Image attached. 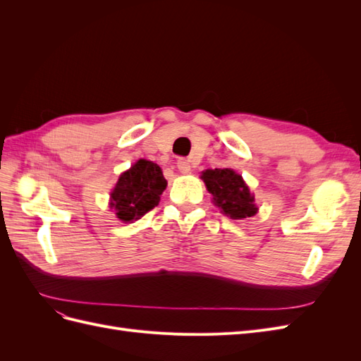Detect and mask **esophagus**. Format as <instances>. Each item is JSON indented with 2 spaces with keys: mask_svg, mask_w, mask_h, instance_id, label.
Wrapping results in <instances>:
<instances>
[{
  "mask_svg": "<svg viewBox=\"0 0 361 361\" xmlns=\"http://www.w3.org/2000/svg\"><path fill=\"white\" fill-rule=\"evenodd\" d=\"M178 169H179L180 173H190L191 171L190 161L187 158H179L178 159Z\"/></svg>",
  "mask_w": 361,
  "mask_h": 361,
  "instance_id": "esophagus-1",
  "label": "esophagus"
}]
</instances>
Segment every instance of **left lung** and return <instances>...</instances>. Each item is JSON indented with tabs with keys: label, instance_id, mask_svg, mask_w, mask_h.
<instances>
[{
	"label": "left lung",
	"instance_id": "obj_1",
	"mask_svg": "<svg viewBox=\"0 0 361 361\" xmlns=\"http://www.w3.org/2000/svg\"><path fill=\"white\" fill-rule=\"evenodd\" d=\"M207 191L212 194L214 204L233 220H243L257 212L255 195L250 192L241 174L232 169H209L200 176Z\"/></svg>",
	"mask_w": 361,
	"mask_h": 361
}]
</instances>
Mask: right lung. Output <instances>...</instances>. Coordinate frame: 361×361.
<instances>
[{"mask_svg": "<svg viewBox=\"0 0 361 361\" xmlns=\"http://www.w3.org/2000/svg\"><path fill=\"white\" fill-rule=\"evenodd\" d=\"M166 187L167 180L158 164L138 159L133 167L120 174L111 191L110 207L120 221L133 223L158 206L159 195Z\"/></svg>", "mask_w": 361, "mask_h": 361, "instance_id": "add662e5", "label": "right lung"}]
</instances>
